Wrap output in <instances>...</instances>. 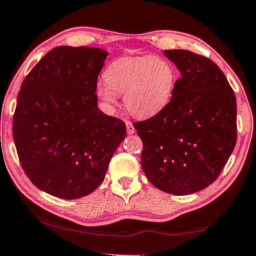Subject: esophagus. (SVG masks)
Segmentation results:
<instances>
[{
  "label": "esophagus",
  "instance_id": "esophagus-1",
  "mask_svg": "<svg viewBox=\"0 0 256 256\" xmlns=\"http://www.w3.org/2000/svg\"><path fill=\"white\" fill-rule=\"evenodd\" d=\"M125 125H126V131H128V134H133V133L136 132L134 126H133V124L131 123V122L126 120V122H125Z\"/></svg>",
  "mask_w": 256,
  "mask_h": 256
}]
</instances>
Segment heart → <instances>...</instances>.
I'll return each mask as SVG.
<instances>
[{"mask_svg":"<svg viewBox=\"0 0 256 256\" xmlns=\"http://www.w3.org/2000/svg\"><path fill=\"white\" fill-rule=\"evenodd\" d=\"M106 84L96 93L108 107L115 106L118 94L128 110L138 117L155 116L168 106L178 83V70L170 60L141 56L120 58L104 70Z\"/></svg>","mask_w":256,"mask_h":256,"instance_id":"heart-1","label":"heart"}]
</instances>
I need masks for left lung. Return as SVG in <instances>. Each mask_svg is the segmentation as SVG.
<instances>
[{
	"label": "left lung",
	"mask_w": 256,
	"mask_h": 256,
	"mask_svg": "<svg viewBox=\"0 0 256 256\" xmlns=\"http://www.w3.org/2000/svg\"><path fill=\"white\" fill-rule=\"evenodd\" d=\"M181 72L163 112L134 123L144 142L141 166L162 192L184 196L216 180L237 140L236 96L208 58L165 50Z\"/></svg>",
	"instance_id": "8db88e82"
}]
</instances>
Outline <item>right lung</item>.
I'll use <instances>...</instances> for the list:
<instances>
[{
	"instance_id": "add662e5",
	"label": "right lung",
	"mask_w": 256,
	"mask_h": 256,
	"mask_svg": "<svg viewBox=\"0 0 256 256\" xmlns=\"http://www.w3.org/2000/svg\"><path fill=\"white\" fill-rule=\"evenodd\" d=\"M107 56L98 48H54L20 88L16 148L30 180L52 196L77 200L94 192L125 138L124 122L98 108L96 80Z\"/></svg>"
}]
</instances>
